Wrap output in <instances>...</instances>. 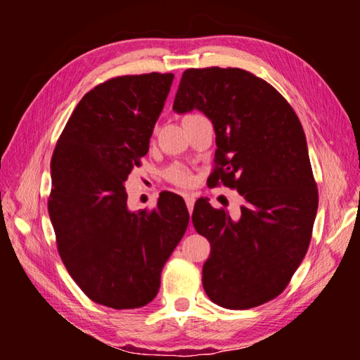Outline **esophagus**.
Listing matches in <instances>:
<instances>
[{
    "label": "esophagus",
    "mask_w": 360,
    "mask_h": 360,
    "mask_svg": "<svg viewBox=\"0 0 360 360\" xmlns=\"http://www.w3.org/2000/svg\"><path fill=\"white\" fill-rule=\"evenodd\" d=\"M184 200H186V205H187L188 212H192L193 205H195V197H193V195H191V193H186L184 195Z\"/></svg>",
    "instance_id": "1"
}]
</instances>
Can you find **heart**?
Masks as SVG:
<instances>
[{"label":"heart","mask_w":360,"mask_h":360,"mask_svg":"<svg viewBox=\"0 0 360 360\" xmlns=\"http://www.w3.org/2000/svg\"><path fill=\"white\" fill-rule=\"evenodd\" d=\"M163 176H165V179L168 182H172V184L179 187H187L193 182V174L191 169L179 162H174L172 165H168L165 168V172H163Z\"/></svg>","instance_id":"obj_1"}]
</instances>
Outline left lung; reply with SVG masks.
<instances>
[{"label": "left lung", "mask_w": 360, "mask_h": 360, "mask_svg": "<svg viewBox=\"0 0 360 360\" xmlns=\"http://www.w3.org/2000/svg\"><path fill=\"white\" fill-rule=\"evenodd\" d=\"M173 109H200L216 131L211 186L238 191L231 217L206 198L195 202V230L211 245L203 265L206 295L219 307L249 309L288 288L311 241L318 187L307 138L288 100L240 68L182 72Z\"/></svg>", "instance_id": "8db88e82"}]
</instances>
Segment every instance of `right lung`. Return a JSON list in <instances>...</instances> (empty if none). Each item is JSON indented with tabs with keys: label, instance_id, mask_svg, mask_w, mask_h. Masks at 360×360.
I'll use <instances>...</instances> for the list:
<instances>
[{
	"label": "right lung",
	"instance_id": "right-lung-1",
	"mask_svg": "<svg viewBox=\"0 0 360 360\" xmlns=\"http://www.w3.org/2000/svg\"><path fill=\"white\" fill-rule=\"evenodd\" d=\"M173 77L148 72L98 84L77 103L53 149L47 208L58 254L84 294L114 309L154 300L188 224L179 195L162 192L154 210L135 212L125 192Z\"/></svg>",
	"mask_w": 360,
	"mask_h": 360
}]
</instances>
